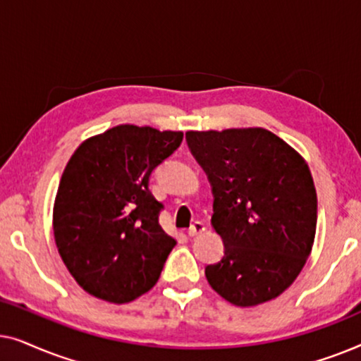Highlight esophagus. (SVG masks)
Segmentation results:
<instances>
[{"label":"esophagus","mask_w":361,"mask_h":361,"mask_svg":"<svg viewBox=\"0 0 361 361\" xmlns=\"http://www.w3.org/2000/svg\"><path fill=\"white\" fill-rule=\"evenodd\" d=\"M204 231H205V225L202 224V221H194L189 228V236H197V235L204 233Z\"/></svg>","instance_id":"1"}]
</instances>
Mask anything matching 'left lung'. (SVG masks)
<instances>
[{"label": "left lung", "mask_w": 361, "mask_h": 361, "mask_svg": "<svg viewBox=\"0 0 361 361\" xmlns=\"http://www.w3.org/2000/svg\"><path fill=\"white\" fill-rule=\"evenodd\" d=\"M207 172L225 256L205 268L212 289L238 307L268 302L294 283L317 226V194L307 162L264 128L187 131Z\"/></svg>", "instance_id": "1"}]
</instances>
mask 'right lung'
I'll return each mask as SVG.
<instances>
[{"instance_id": "1", "label": "right lung", "mask_w": 361, "mask_h": 361, "mask_svg": "<svg viewBox=\"0 0 361 361\" xmlns=\"http://www.w3.org/2000/svg\"><path fill=\"white\" fill-rule=\"evenodd\" d=\"M184 133L120 125L82 142L54 202L59 255L77 284L113 304L131 302L159 279L176 240L159 225L151 172Z\"/></svg>"}]
</instances>
